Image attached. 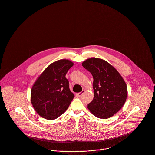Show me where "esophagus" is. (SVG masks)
Wrapping results in <instances>:
<instances>
[{"instance_id": "obj_1", "label": "esophagus", "mask_w": 155, "mask_h": 155, "mask_svg": "<svg viewBox=\"0 0 155 155\" xmlns=\"http://www.w3.org/2000/svg\"><path fill=\"white\" fill-rule=\"evenodd\" d=\"M85 92V90H82V91H81V92H80V93H78L77 94V95L79 96V97H81L82 94H83V93Z\"/></svg>"}]
</instances>
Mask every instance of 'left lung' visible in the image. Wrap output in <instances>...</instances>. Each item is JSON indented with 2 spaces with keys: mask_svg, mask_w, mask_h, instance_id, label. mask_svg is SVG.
Here are the masks:
<instances>
[{
  "mask_svg": "<svg viewBox=\"0 0 155 155\" xmlns=\"http://www.w3.org/2000/svg\"><path fill=\"white\" fill-rule=\"evenodd\" d=\"M82 65L94 79V98L88 104V109L97 118L111 117L126 101L127 90L124 79L113 66L102 59L89 58Z\"/></svg>",
  "mask_w": 155,
  "mask_h": 155,
  "instance_id": "left-lung-1",
  "label": "left lung"
}]
</instances>
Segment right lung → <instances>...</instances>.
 <instances>
[{"instance_id": "obj_1", "label": "right lung", "mask_w": 155, "mask_h": 155, "mask_svg": "<svg viewBox=\"0 0 155 155\" xmlns=\"http://www.w3.org/2000/svg\"><path fill=\"white\" fill-rule=\"evenodd\" d=\"M73 63L61 59L50 64L38 77L32 90L31 103L37 114L47 120H54L67 109L74 96L65 78Z\"/></svg>"}]
</instances>
